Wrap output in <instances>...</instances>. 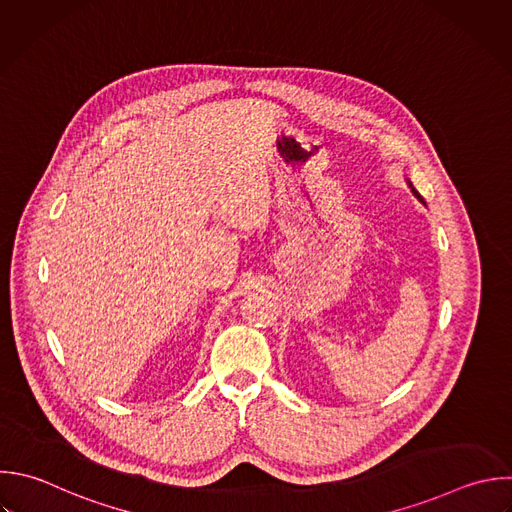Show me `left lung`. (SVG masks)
Segmentation results:
<instances>
[{
    "label": "left lung",
    "instance_id": "left-lung-1",
    "mask_svg": "<svg viewBox=\"0 0 512 512\" xmlns=\"http://www.w3.org/2000/svg\"><path fill=\"white\" fill-rule=\"evenodd\" d=\"M414 194H416V196H418V200H422V198H420V194H418V192H416V190H414Z\"/></svg>",
    "mask_w": 512,
    "mask_h": 512
}]
</instances>
